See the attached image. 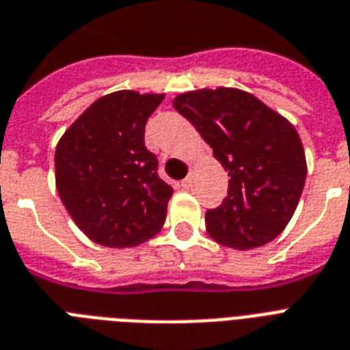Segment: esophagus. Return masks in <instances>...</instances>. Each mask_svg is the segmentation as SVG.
Segmentation results:
<instances>
[{"label":"esophagus","mask_w":350,"mask_h":350,"mask_svg":"<svg viewBox=\"0 0 350 350\" xmlns=\"http://www.w3.org/2000/svg\"><path fill=\"white\" fill-rule=\"evenodd\" d=\"M181 187H183V189H189V187H191V178H185V180L181 181Z\"/></svg>","instance_id":"1"}]
</instances>
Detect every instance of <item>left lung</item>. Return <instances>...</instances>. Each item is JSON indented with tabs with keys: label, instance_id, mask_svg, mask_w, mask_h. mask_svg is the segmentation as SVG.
Returning a JSON list of instances; mask_svg holds the SVG:
<instances>
[{
	"label": "left lung",
	"instance_id": "1",
	"mask_svg": "<svg viewBox=\"0 0 350 350\" xmlns=\"http://www.w3.org/2000/svg\"><path fill=\"white\" fill-rule=\"evenodd\" d=\"M172 105L191 121L229 172L224 203L205 214L208 236L249 250L280 236L293 218L307 178L294 125L263 101L232 87L189 90Z\"/></svg>",
	"mask_w": 350,
	"mask_h": 350
}]
</instances>
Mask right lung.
I'll return each instance as SVG.
<instances>
[{"label": "right lung", "mask_w": 350, "mask_h": 350, "mask_svg": "<svg viewBox=\"0 0 350 350\" xmlns=\"http://www.w3.org/2000/svg\"><path fill=\"white\" fill-rule=\"evenodd\" d=\"M165 94L116 90L98 98L59 137L56 189L79 230L112 249L137 247L161 230L172 187L145 147V123Z\"/></svg>", "instance_id": "1"}]
</instances>
